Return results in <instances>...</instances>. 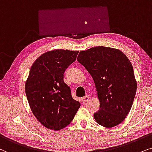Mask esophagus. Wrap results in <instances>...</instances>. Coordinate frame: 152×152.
<instances>
[{
	"label": "esophagus",
	"instance_id": "obj_1",
	"mask_svg": "<svg viewBox=\"0 0 152 152\" xmlns=\"http://www.w3.org/2000/svg\"><path fill=\"white\" fill-rule=\"evenodd\" d=\"M90 100V96H84L83 98H82V102H83V103H86V102H88V101Z\"/></svg>",
	"mask_w": 152,
	"mask_h": 152
}]
</instances>
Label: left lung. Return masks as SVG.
<instances>
[{
	"label": "left lung",
	"mask_w": 152,
	"mask_h": 152,
	"mask_svg": "<svg viewBox=\"0 0 152 152\" xmlns=\"http://www.w3.org/2000/svg\"><path fill=\"white\" fill-rule=\"evenodd\" d=\"M77 60L94 80L100 102L94 120L106 128L120 124L130 112L137 90L130 60L121 50L105 46L81 50Z\"/></svg>",
	"instance_id": "obj_1"
}]
</instances>
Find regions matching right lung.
Segmentation results:
<instances>
[{"instance_id": "obj_1", "label": "right lung", "mask_w": 152, "mask_h": 152, "mask_svg": "<svg viewBox=\"0 0 152 152\" xmlns=\"http://www.w3.org/2000/svg\"><path fill=\"white\" fill-rule=\"evenodd\" d=\"M78 53L69 50H50L40 56L30 68L25 84L28 104L37 120L48 129L66 127L80 106L63 80L66 69Z\"/></svg>"}]
</instances>
